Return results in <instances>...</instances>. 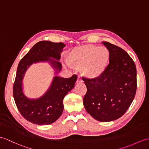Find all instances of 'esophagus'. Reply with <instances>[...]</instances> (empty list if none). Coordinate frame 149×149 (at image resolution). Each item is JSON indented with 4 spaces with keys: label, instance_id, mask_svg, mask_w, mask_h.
<instances>
[{
    "label": "esophagus",
    "instance_id": "34e87169",
    "mask_svg": "<svg viewBox=\"0 0 149 149\" xmlns=\"http://www.w3.org/2000/svg\"><path fill=\"white\" fill-rule=\"evenodd\" d=\"M80 82H82V79L81 78V77H78L77 80V83H80Z\"/></svg>",
    "mask_w": 149,
    "mask_h": 149
}]
</instances>
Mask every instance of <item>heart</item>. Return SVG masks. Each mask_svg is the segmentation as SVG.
<instances>
[{"instance_id":"1","label":"heart","mask_w":149,"mask_h":149,"mask_svg":"<svg viewBox=\"0 0 149 149\" xmlns=\"http://www.w3.org/2000/svg\"><path fill=\"white\" fill-rule=\"evenodd\" d=\"M110 53L107 47L88 44L75 47L68 55V64L82 69V73L89 79H97L109 67Z\"/></svg>"}]
</instances>
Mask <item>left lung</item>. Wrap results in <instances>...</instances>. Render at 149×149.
<instances>
[{
  "mask_svg": "<svg viewBox=\"0 0 149 149\" xmlns=\"http://www.w3.org/2000/svg\"><path fill=\"white\" fill-rule=\"evenodd\" d=\"M110 51V60L105 73L97 79L83 78L87 93L83 98L88 113L102 122L123 116L133 101L136 91V68L126 52L103 42Z\"/></svg>",
  "mask_w": 149,
  "mask_h": 149,
  "instance_id": "left-lung-1",
  "label": "left lung"
}]
</instances>
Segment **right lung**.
I'll return each instance as SVG.
<instances>
[{
    "label": "right lung",
    "mask_w": 149,
    "mask_h": 149,
    "mask_svg": "<svg viewBox=\"0 0 149 149\" xmlns=\"http://www.w3.org/2000/svg\"><path fill=\"white\" fill-rule=\"evenodd\" d=\"M65 45L62 42L42 40L36 43L29 53L20 60L17 68L13 86V96L19 112L26 120L37 125L53 123L63 111V98L74 88L77 76L70 78L54 76L49 88L41 97L27 98L23 91V79L31 65L38 62H49L55 70L61 71L62 66L59 60Z\"/></svg>",
    "instance_id": "right-lung-1"
}]
</instances>
